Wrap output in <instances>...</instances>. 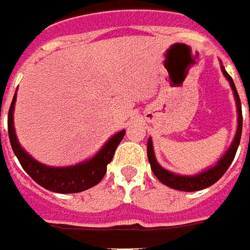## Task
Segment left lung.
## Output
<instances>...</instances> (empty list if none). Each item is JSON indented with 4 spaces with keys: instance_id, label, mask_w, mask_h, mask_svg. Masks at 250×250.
I'll use <instances>...</instances> for the list:
<instances>
[{
    "instance_id": "obj_1",
    "label": "left lung",
    "mask_w": 250,
    "mask_h": 250,
    "mask_svg": "<svg viewBox=\"0 0 250 250\" xmlns=\"http://www.w3.org/2000/svg\"><path fill=\"white\" fill-rule=\"evenodd\" d=\"M223 74L224 77L230 81V85L232 90H234V96H235V100H237V108H238V128H237V135H235V139L232 142V145L229 148V151L224 154L222 160L217 162L215 168L208 169L207 172H202L197 176H179L175 175V173H170L168 170H165L164 168H161L158 165V162L155 160V155H154V150H152V143L151 139L148 140L147 143V157H148V161H150V165H151L152 173L155 175V177L160 180L161 183H164L165 186H168L170 188H175V190H180V191H198V190H202V188H207L209 186L215 184L220 177H222L226 170L229 169V167L231 165V162L234 160L235 154H237V150H238L239 142H241V135H242V110H241V100H239L238 92H237V88L234 85V81L231 78L229 73L224 70V67L222 66ZM250 137V133H249Z\"/></svg>"
}]
</instances>
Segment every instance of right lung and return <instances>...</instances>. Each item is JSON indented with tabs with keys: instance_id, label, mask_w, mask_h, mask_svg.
Segmentation results:
<instances>
[{
	"instance_id": "add662e5",
	"label": "right lung",
	"mask_w": 250,
	"mask_h": 250,
	"mask_svg": "<svg viewBox=\"0 0 250 250\" xmlns=\"http://www.w3.org/2000/svg\"><path fill=\"white\" fill-rule=\"evenodd\" d=\"M16 95L13 96L9 113H8V133L11 140L12 150L18 157L21 168L27 172L35 183L42 186L49 191L60 192V194H71L88 190L102 182L107 170V164H110L114 157V152L125 135V130L114 135L104 147L92 158L83 164H78L74 167L67 168H51L33 160L28 154L21 150L19 142L15 135L13 129V105H15Z\"/></svg>"
}]
</instances>
